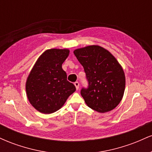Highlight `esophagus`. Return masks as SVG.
<instances>
[{"instance_id": "esophagus-1", "label": "esophagus", "mask_w": 152, "mask_h": 152, "mask_svg": "<svg viewBox=\"0 0 152 152\" xmlns=\"http://www.w3.org/2000/svg\"><path fill=\"white\" fill-rule=\"evenodd\" d=\"M74 85H75V86H76V90H78V88H79V83H78V81H76L74 83Z\"/></svg>"}]
</instances>
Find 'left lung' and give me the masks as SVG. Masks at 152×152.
<instances>
[{
	"mask_svg": "<svg viewBox=\"0 0 152 152\" xmlns=\"http://www.w3.org/2000/svg\"><path fill=\"white\" fill-rule=\"evenodd\" d=\"M74 55L83 66L88 86L81 94L88 107L99 113L113 110L123 98L125 75L116 58L102 46H88L76 49Z\"/></svg>",
	"mask_w": 152,
	"mask_h": 152,
	"instance_id": "obj_1",
	"label": "left lung"
}]
</instances>
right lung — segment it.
I'll list each match as a JSON object with an SVG mask.
<instances>
[{
  "mask_svg": "<svg viewBox=\"0 0 152 152\" xmlns=\"http://www.w3.org/2000/svg\"><path fill=\"white\" fill-rule=\"evenodd\" d=\"M69 55V49L46 50L31 69L26 80V94L31 105L39 112L47 114L58 111L76 91L62 69Z\"/></svg>",
  "mask_w": 152,
  "mask_h": 152,
  "instance_id": "1",
  "label": "right lung"
}]
</instances>
